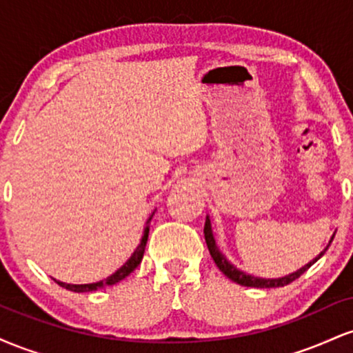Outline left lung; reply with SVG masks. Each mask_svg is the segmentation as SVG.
<instances>
[{
    "label": "left lung",
    "mask_w": 353,
    "mask_h": 353,
    "mask_svg": "<svg viewBox=\"0 0 353 353\" xmlns=\"http://www.w3.org/2000/svg\"><path fill=\"white\" fill-rule=\"evenodd\" d=\"M204 237H205V244H208V247H209L210 257L214 259V262H216V265L219 267V270H221V272L224 274L225 277H229L230 281L239 283V285H244V287H257V289H270V287H283V285H287V283L294 282L295 279L301 277V275H302L303 272H305V270L309 269V267H310L312 264H314V262H317L319 259L323 255V252H325V250H327V249L323 250V252L320 254L319 257H315L314 261L309 262V264H307L305 267H302L301 270H297V272H294V274H290V275H285V277H282V279H257V277H254V275H247V274H244V272H241V270H237L236 267H234L232 264H229L228 259H225L224 255L219 252V249H217V245H216V241H214V236H212V229H210V221H209V217L205 219ZM334 237H335V236H334ZM334 237L330 239V242L334 241Z\"/></svg>",
    "instance_id": "1"
}]
</instances>
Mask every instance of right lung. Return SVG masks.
Segmentation results:
<instances>
[{
  "mask_svg": "<svg viewBox=\"0 0 353 353\" xmlns=\"http://www.w3.org/2000/svg\"><path fill=\"white\" fill-rule=\"evenodd\" d=\"M149 221H151V219H149ZM149 221H148V224H149ZM148 236H149V225L144 229V236H143V239H141V244L137 245V249L134 250V254L131 255V259H129V261L125 262V264L121 267L119 270H116L111 277H108L106 281H99L96 283H84V285H72V283H63L59 281H56V282H58L61 287H64V289L71 290V292H92V290H99V289H104V287L114 285V283L128 277V275L141 264L144 250H145V244H148Z\"/></svg>",
  "mask_w": 353,
  "mask_h": 353,
  "instance_id": "right-lung-1",
  "label": "right lung"
}]
</instances>
